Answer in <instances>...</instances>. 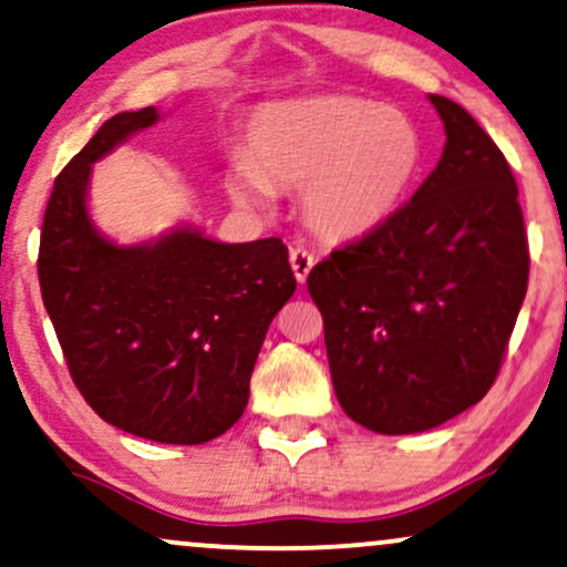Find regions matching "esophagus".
<instances>
[{
	"label": "esophagus",
	"mask_w": 567,
	"mask_h": 567,
	"mask_svg": "<svg viewBox=\"0 0 567 567\" xmlns=\"http://www.w3.org/2000/svg\"><path fill=\"white\" fill-rule=\"evenodd\" d=\"M313 264H317V259H313V256L308 254L306 248H292V250H290L292 275H296V279H298L300 285H303L306 279H308V271L313 269Z\"/></svg>",
	"instance_id": "1"
}]
</instances>
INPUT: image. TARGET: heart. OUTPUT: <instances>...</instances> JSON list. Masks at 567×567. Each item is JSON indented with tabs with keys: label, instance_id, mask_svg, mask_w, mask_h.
<instances>
[{
	"label": "heart",
	"instance_id": "1",
	"mask_svg": "<svg viewBox=\"0 0 567 567\" xmlns=\"http://www.w3.org/2000/svg\"><path fill=\"white\" fill-rule=\"evenodd\" d=\"M421 164L424 138L405 112L332 93L259 106L230 162V190L264 206L271 188H300L306 225L348 243L392 219Z\"/></svg>",
	"mask_w": 567,
	"mask_h": 567
}]
</instances>
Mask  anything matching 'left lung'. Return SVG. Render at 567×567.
<instances>
[{
	"mask_svg": "<svg viewBox=\"0 0 567 567\" xmlns=\"http://www.w3.org/2000/svg\"><path fill=\"white\" fill-rule=\"evenodd\" d=\"M442 159L386 225L311 269L334 395L377 434L426 432L497 379L528 288L518 185L484 127L429 93Z\"/></svg>",
	"mask_w": 567,
	"mask_h": 567,
	"instance_id": "8db88e82",
	"label": "left lung"
}]
</instances>
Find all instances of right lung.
<instances>
[{"label": "right lung", "instance_id": "1", "mask_svg": "<svg viewBox=\"0 0 567 567\" xmlns=\"http://www.w3.org/2000/svg\"><path fill=\"white\" fill-rule=\"evenodd\" d=\"M154 123V106L114 114L56 175L41 225V298L70 377L106 424L204 444L246 411L261 342L296 277L279 238L219 243L177 225L120 246L99 233L91 167Z\"/></svg>", "mask_w": 567, "mask_h": 567}]
</instances>
